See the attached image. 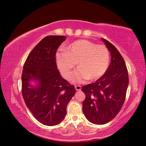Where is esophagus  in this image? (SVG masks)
I'll list each match as a JSON object with an SVG mask.
<instances>
[{"label":"esophagus","instance_id":"esophagus-1","mask_svg":"<svg viewBox=\"0 0 146 146\" xmlns=\"http://www.w3.org/2000/svg\"><path fill=\"white\" fill-rule=\"evenodd\" d=\"M75 88H76V91H80L82 89V87L80 85H76L75 86Z\"/></svg>","mask_w":146,"mask_h":146}]
</instances>
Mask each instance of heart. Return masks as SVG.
<instances>
[{
  "instance_id": "b5f03b06",
  "label": "heart",
  "mask_w": 146,
  "mask_h": 146,
  "mask_svg": "<svg viewBox=\"0 0 146 146\" xmlns=\"http://www.w3.org/2000/svg\"><path fill=\"white\" fill-rule=\"evenodd\" d=\"M77 63L79 68L70 77L72 82L98 80L108 69L110 53L104 45L80 39L70 44L64 51L56 55L57 66L65 78L70 76Z\"/></svg>"
}]
</instances>
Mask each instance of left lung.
I'll list each match as a JSON object with an SVG mask.
<instances>
[{"instance_id":"left-lung-1","label":"left lung","mask_w":146,"mask_h":146,"mask_svg":"<svg viewBox=\"0 0 146 146\" xmlns=\"http://www.w3.org/2000/svg\"><path fill=\"white\" fill-rule=\"evenodd\" d=\"M102 39L111 54V63L96 82L82 88L86 96L82 104L83 114L90 122L98 125L111 121L120 111L129 85V74L123 57L111 43Z\"/></svg>"}]
</instances>
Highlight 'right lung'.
Returning <instances> with one entry per match:
<instances>
[{
  "mask_svg": "<svg viewBox=\"0 0 146 146\" xmlns=\"http://www.w3.org/2000/svg\"><path fill=\"white\" fill-rule=\"evenodd\" d=\"M66 37L46 36L30 52L22 74V94L26 106L37 121L47 126L62 121L67 105L76 93L74 86L60 76L56 53ZM38 81L36 87L29 81Z\"/></svg>",
  "mask_w": 146,
  "mask_h": 146,
  "instance_id": "1",
  "label": "right lung"
}]
</instances>
